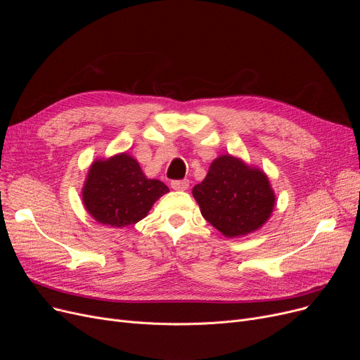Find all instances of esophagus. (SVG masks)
Listing matches in <instances>:
<instances>
[{
    "label": "esophagus",
    "instance_id": "34e87169",
    "mask_svg": "<svg viewBox=\"0 0 360 360\" xmlns=\"http://www.w3.org/2000/svg\"><path fill=\"white\" fill-rule=\"evenodd\" d=\"M170 186H172L174 190H176V191H185V190H188V186H190V181H188V179L172 181V182H170Z\"/></svg>",
    "mask_w": 360,
    "mask_h": 360
}]
</instances>
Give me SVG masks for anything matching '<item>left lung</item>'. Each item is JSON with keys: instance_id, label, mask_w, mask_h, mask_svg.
Returning a JSON list of instances; mask_svg holds the SVG:
<instances>
[{"instance_id": "1", "label": "left lung", "mask_w": 360, "mask_h": 360, "mask_svg": "<svg viewBox=\"0 0 360 360\" xmlns=\"http://www.w3.org/2000/svg\"><path fill=\"white\" fill-rule=\"evenodd\" d=\"M202 217L224 236L254 232L270 217L274 194L267 176L229 155L217 158L193 188Z\"/></svg>"}]
</instances>
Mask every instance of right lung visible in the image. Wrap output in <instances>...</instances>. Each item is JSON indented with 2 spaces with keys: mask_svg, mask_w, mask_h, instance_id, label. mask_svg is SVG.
I'll return each instance as SVG.
<instances>
[{
  "mask_svg": "<svg viewBox=\"0 0 360 360\" xmlns=\"http://www.w3.org/2000/svg\"><path fill=\"white\" fill-rule=\"evenodd\" d=\"M169 188L147 179L140 165L127 153L94 162L83 188L86 210L99 223L125 228L144 219Z\"/></svg>",
  "mask_w": 360,
  "mask_h": 360,
  "instance_id": "add662e5",
  "label": "right lung"
}]
</instances>
